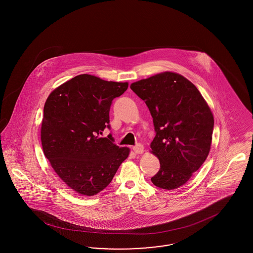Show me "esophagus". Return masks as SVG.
Wrapping results in <instances>:
<instances>
[{"label":"esophagus","mask_w":253,"mask_h":253,"mask_svg":"<svg viewBox=\"0 0 253 253\" xmlns=\"http://www.w3.org/2000/svg\"><path fill=\"white\" fill-rule=\"evenodd\" d=\"M132 150L135 154H142L144 152V146L142 144H137L132 147Z\"/></svg>","instance_id":"34e87169"}]
</instances>
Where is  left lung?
<instances>
[{"instance_id":"8db88e82","label":"left lung","mask_w":253,"mask_h":253,"mask_svg":"<svg viewBox=\"0 0 253 253\" xmlns=\"http://www.w3.org/2000/svg\"><path fill=\"white\" fill-rule=\"evenodd\" d=\"M153 118L150 145L161 163L151 181L172 190L182 186L206 161L214 126L213 116L197 87L184 77L163 72L130 84Z\"/></svg>"}]
</instances>
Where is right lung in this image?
<instances>
[{
  "instance_id": "right-lung-1",
  "label": "right lung",
  "mask_w": 253,
  "mask_h": 253,
  "mask_svg": "<svg viewBox=\"0 0 253 253\" xmlns=\"http://www.w3.org/2000/svg\"><path fill=\"white\" fill-rule=\"evenodd\" d=\"M128 88L82 74L50 93L43 107L42 149L56 174L71 189L93 196L106 188L128 156V147L114 144L109 110L112 101Z\"/></svg>"
}]
</instances>
